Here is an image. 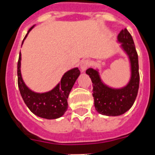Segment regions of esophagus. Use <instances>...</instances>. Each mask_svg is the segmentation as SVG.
Instances as JSON below:
<instances>
[{"label": "esophagus", "instance_id": "obj_1", "mask_svg": "<svg viewBox=\"0 0 155 155\" xmlns=\"http://www.w3.org/2000/svg\"><path fill=\"white\" fill-rule=\"evenodd\" d=\"M91 64V62L89 60H83L80 63V68H81L82 71H85L88 67H90V65Z\"/></svg>", "mask_w": 155, "mask_h": 155}]
</instances>
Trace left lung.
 Segmentation results:
<instances>
[{"mask_svg":"<svg viewBox=\"0 0 155 155\" xmlns=\"http://www.w3.org/2000/svg\"><path fill=\"white\" fill-rule=\"evenodd\" d=\"M118 41L127 54L131 65V78L129 84L121 89L110 88L103 84L96 70L88 68L86 73L93 84L95 110L104 115L116 116L127 111L134 104L139 87V58L130 33L124 28L118 35Z\"/></svg>","mask_w":155,"mask_h":155,"instance_id":"obj_1","label":"left lung"}]
</instances>
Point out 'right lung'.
I'll use <instances>...</instances> for the list:
<instances>
[{
  "instance_id": "add662e5",
  "label": "right lung",
  "mask_w": 155,
  "mask_h": 155,
  "mask_svg": "<svg viewBox=\"0 0 155 155\" xmlns=\"http://www.w3.org/2000/svg\"><path fill=\"white\" fill-rule=\"evenodd\" d=\"M32 28L33 26L28 30V32ZM21 56L20 52L17 63V83L25 104L33 114L41 118L54 119L62 116L68 109V98L75 80L80 75V70L78 68H75L67 71L57 86L48 92L36 93L28 89L22 80L21 74Z\"/></svg>"
}]
</instances>
